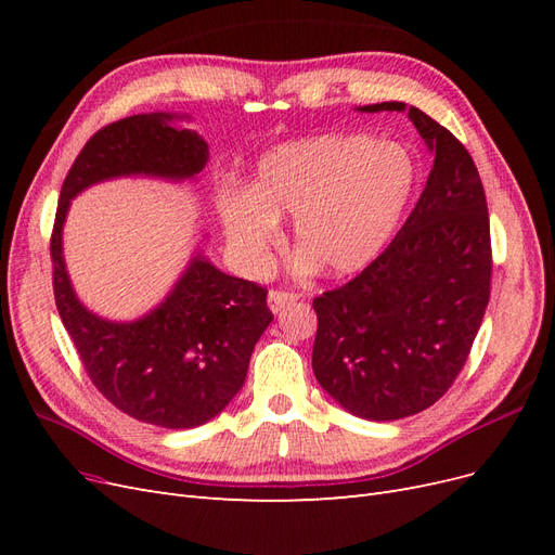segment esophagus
Listing matches in <instances>:
<instances>
[{
  "label": "esophagus",
  "mask_w": 555,
  "mask_h": 555,
  "mask_svg": "<svg viewBox=\"0 0 555 555\" xmlns=\"http://www.w3.org/2000/svg\"><path fill=\"white\" fill-rule=\"evenodd\" d=\"M300 296L298 294H294V292H280V289H273L271 294H268V308H271L273 312H280V310H284L287 306H292V304H296Z\"/></svg>",
  "instance_id": "1"
}]
</instances>
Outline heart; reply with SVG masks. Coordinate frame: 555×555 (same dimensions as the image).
<instances>
[{
    "instance_id": "b5f03b06",
    "label": "heart",
    "mask_w": 555,
    "mask_h": 555,
    "mask_svg": "<svg viewBox=\"0 0 555 555\" xmlns=\"http://www.w3.org/2000/svg\"><path fill=\"white\" fill-rule=\"evenodd\" d=\"M414 162L398 143L326 133L266 153L249 192H224L227 238L247 266H261L278 220L294 217V245L324 275H354L377 259L405 212Z\"/></svg>"
}]
</instances>
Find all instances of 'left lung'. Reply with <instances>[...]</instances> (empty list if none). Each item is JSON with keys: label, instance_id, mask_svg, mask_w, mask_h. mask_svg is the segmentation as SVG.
<instances>
[{"label": "left lung", "instance_id": "1", "mask_svg": "<svg viewBox=\"0 0 555 555\" xmlns=\"http://www.w3.org/2000/svg\"><path fill=\"white\" fill-rule=\"evenodd\" d=\"M435 155L408 222L382 255L340 289L314 298L312 371L324 391L371 422L424 412L459 377L491 296V227L465 145L402 102Z\"/></svg>", "mask_w": 555, "mask_h": 555}]
</instances>
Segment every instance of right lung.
<instances>
[{
	"instance_id": "1",
	"label": "right lung",
	"mask_w": 555,
	"mask_h": 555,
	"mask_svg": "<svg viewBox=\"0 0 555 555\" xmlns=\"http://www.w3.org/2000/svg\"><path fill=\"white\" fill-rule=\"evenodd\" d=\"M176 120L182 115L141 113L94 133L64 178L50 257L62 324L102 396L143 424L194 428L241 391L251 349L273 322L268 292L196 251L155 310L137 322H108L80 304L62 255L66 210L82 190L125 176L192 180L204 171L208 143Z\"/></svg>"
}]
</instances>
